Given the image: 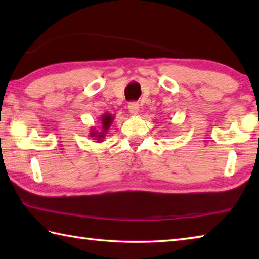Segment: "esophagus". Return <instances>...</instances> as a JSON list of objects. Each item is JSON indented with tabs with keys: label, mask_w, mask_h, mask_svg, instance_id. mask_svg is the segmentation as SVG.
Here are the masks:
<instances>
[{
	"label": "esophagus",
	"mask_w": 259,
	"mask_h": 259,
	"mask_svg": "<svg viewBox=\"0 0 259 259\" xmlns=\"http://www.w3.org/2000/svg\"><path fill=\"white\" fill-rule=\"evenodd\" d=\"M128 109L130 114H133V115H137L138 112H139V104L137 102H133L128 105Z\"/></svg>",
	"instance_id": "1"
}]
</instances>
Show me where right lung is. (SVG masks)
<instances>
[{
  "label": "right lung",
  "instance_id": "1",
  "mask_svg": "<svg viewBox=\"0 0 259 259\" xmlns=\"http://www.w3.org/2000/svg\"><path fill=\"white\" fill-rule=\"evenodd\" d=\"M113 120H114V115L109 113H105L104 115L100 117V126L99 129L97 130L96 129V126H93L90 131V137L94 138V140L96 142H103V139L105 138V135L107 134V131L109 129V126L112 125L113 123Z\"/></svg>",
  "mask_w": 259,
  "mask_h": 259
}]
</instances>
